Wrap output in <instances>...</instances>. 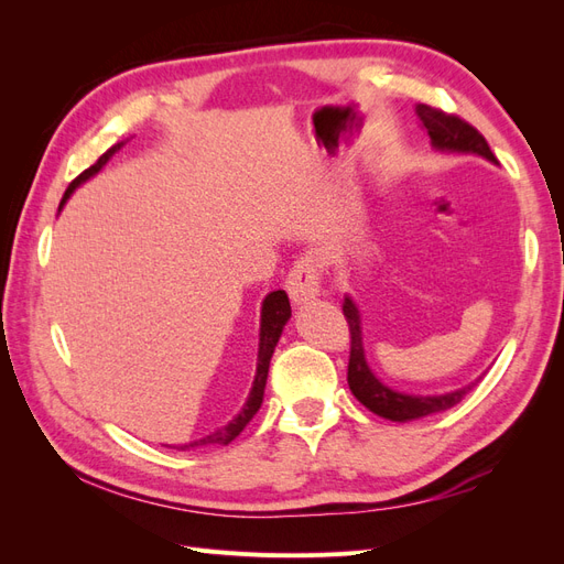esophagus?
Returning <instances> with one entry per match:
<instances>
[{"instance_id": "1", "label": "esophagus", "mask_w": 564, "mask_h": 564, "mask_svg": "<svg viewBox=\"0 0 564 564\" xmlns=\"http://www.w3.org/2000/svg\"><path fill=\"white\" fill-rule=\"evenodd\" d=\"M319 275H322V270H319L317 256L313 251L303 253L301 259L292 265V270H289V275H286L284 286H286L289 296H292L296 303L317 296V292H319Z\"/></svg>"}]
</instances>
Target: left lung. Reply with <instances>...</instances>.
I'll use <instances>...</instances> for the list:
<instances>
[{"mask_svg":"<svg viewBox=\"0 0 564 564\" xmlns=\"http://www.w3.org/2000/svg\"><path fill=\"white\" fill-rule=\"evenodd\" d=\"M416 115L421 124L429 131L431 141L437 150H449V152H475V155H482L489 162H497L494 152L489 150V143L485 135L477 131L466 119H460L454 112H445L440 108L431 106H416ZM344 315L350 329V357H348V386L352 395L360 400L369 412L379 414L390 421H412L421 416H431L437 412H445L464 400L473 390L475 383L458 388L447 395H404V392L392 390L383 386L377 377H373L371 369L365 360V348H362V329H360V315H357L355 303L346 299L344 303Z\"/></svg>","mask_w":564,"mask_h":564,"instance_id":"1","label":"left lung"}]
</instances>
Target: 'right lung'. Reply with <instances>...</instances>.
Instances as JSON below:
<instances>
[{"label": "right lung", "mask_w": 564, "mask_h": 564, "mask_svg": "<svg viewBox=\"0 0 564 564\" xmlns=\"http://www.w3.org/2000/svg\"><path fill=\"white\" fill-rule=\"evenodd\" d=\"M115 150H119V143L112 145L110 150H106L104 155H100L96 160V164H91L89 169H84V172L67 185V191L61 199V207L65 204V199L70 197V193L75 191V187L79 183L87 181L89 176H94L100 166H104L112 155ZM292 317V305H289V296L282 292V289H278V292H272L265 296L263 301V311H261V344H259V367H256V379H253V386H251V392H249V400L247 404L242 406V412L237 414L226 429H220L207 437L202 440H195L191 442V445H183V447H176V449H191V447H207V445H230V442L240 435L247 423L253 419V414L259 412L261 409V402H263V390H265V381H268V369H270V357H272V350H275L278 340H280V334L284 329L286 319Z\"/></svg>", "instance_id": "1"}]
</instances>
